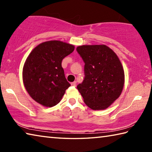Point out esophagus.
Instances as JSON below:
<instances>
[{
    "instance_id": "obj_1",
    "label": "esophagus",
    "mask_w": 152,
    "mask_h": 152,
    "mask_svg": "<svg viewBox=\"0 0 152 152\" xmlns=\"http://www.w3.org/2000/svg\"><path fill=\"white\" fill-rule=\"evenodd\" d=\"M71 85H72V86H75L76 85V81H74V82H72V83H71Z\"/></svg>"
}]
</instances>
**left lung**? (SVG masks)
Returning a JSON list of instances; mask_svg holds the SVG:
<instances>
[{
    "label": "left lung",
    "mask_w": 152,
    "mask_h": 152,
    "mask_svg": "<svg viewBox=\"0 0 152 152\" xmlns=\"http://www.w3.org/2000/svg\"><path fill=\"white\" fill-rule=\"evenodd\" d=\"M77 52L84 62V78L77 86L87 106L104 110L119 97L124 86V70L119 58L104 45H82Z\"/></svg>",
    "instance_id": "left-lung-1"
}]
</instances>
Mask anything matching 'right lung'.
I'll return each instance as SVG.
<instances>
[{
    "label": "right lung",
    "instance_id": "obj_1",
    "mask_svg": "<svg viewBox=\"0 0 152 152\" xmlns=\"http://www.w3.org/2000/svg\"><path fill=\"white\" fill-rule=\"evenodd\" d=\"M74 50L72 45L53 40L41 43L30 53L23 66V80L34 101L47 107L60 102L70 86L61 61Z\"/></svg>",
    "mask_w": 152,
    "mask_h": 152
}]
</instances>
